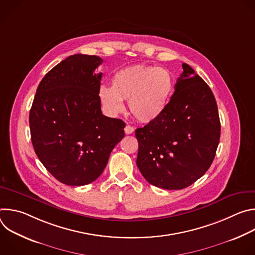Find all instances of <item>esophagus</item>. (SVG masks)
<instances>
[{
	"instance_id": "1",
	"label": "esophagus",
	"mask_w": 255,
	"mask_h": 255,
	"mask_svg": "<svg viewBox=\"0 0 255 255\" xmlns=\"http://www.w3.org/2000/svg\"><path fill=\"white\" fill-rule=\"evenodd\" d=\"M124 131L126 134H132L134 132V128L130 125H126V127L124 128Z\"/></svg>"
}]
</instances>
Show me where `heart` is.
Listing matches in <instances>:
<instances>
[{"instance_id": "b5f03b06", "label": "heart", "mask_w": 255, "mask_h": 255, "mask_svg": "<svg viewBox=\"0 0 255 255\" xmlns=\"http://www.w3.org/2000/svg\"><path fill=\"white\" fill-rule=\"evenodd\" d=\"M173 91V78L163 67L134 65L118 70L112 78V87L100 89V100L111 115L124 110L128 101L129 111L141 123L158 119L169 103Z\"/></svg>"}]
</instances>
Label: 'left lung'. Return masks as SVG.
<instances>
[{"instance_id": "8db88e82", "label": "left lung", "mask_w": 255, "mask_h": 255, "mask_svg": "<svg viewBox=\"0 0 255 255\" xmlns=\"http://www.w3.org/2000/svg\"><path fill=\"white\" fill-rule=\"evenodd\" d=\"M163 114L135 130L136 164L149 184L185 189L205 174L219 144L221 125L210 87L187 63Z\"/></svg>"}]
</instances>
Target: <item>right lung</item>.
Segmentation results:
<instances>
[{
    "mask_svg": "<svg viewBox=\"0 0 255 255\" xmlns=\"http://www.w3.org/2000/svg\"><path fill=\"white\" fill-rule=\"evenodd\" d=\"M103 62L97 55H70L40 82L29 114L31 141L45 168L60 183L85 186L105 169L123 139L125 123L102 114Z\"/></svg>",
    "mask_w": 255,
    "mask_h": 255,
    "instance_id": "1",
    "label": "right lung"
}]
</instances>
